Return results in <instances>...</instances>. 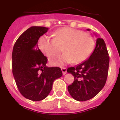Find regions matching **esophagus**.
Instances as JSON below:
<instances>
[{"mask_svg": "<svg viewBox=\"0 0 120 120\" xmlns=\"http://www.w3.org/2000/svg\"><path fill=\"white\" fill-rule=\"evenodd\" d=\"M61 69H62V71L63 72V75H65V74L66 73V68H61Z\"/></svg>", "mask_w": 120, "mask_h": 120, "instance_id": "1", "label": "esophagus"}]
</instances>
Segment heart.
Wrapping results in <instances>:
<instances>
[{
	"instance_id": "b5f03b06",
	"label": "heart",
	"mask_w": 120,
	"mask_h": 120,
	"mask_svg": "<svg viewBox=\"0 0 120 120\" xmlns=\"http://www.w3.org/2000/svg\"><path fill=\"white\" fill-rule=\"evenodd\" d=\"M54 38L41 36L38 40L40 50L47 56L52 57L62 51V55L50 58L54 66H63L73 62L79 63L89 57L94 48V40L85 32L70 27L59 29L54 34Z\"/></svg>"
}]
</instances>
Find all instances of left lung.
I'll return each instance as SVG.
<instances>
[{
	"label": "left lung",
	"mask_w": 120,
	"mask_h": 120,
	"mask_svg": "<svg viewBox=\"0 0 120 120\" xmlns=\"http://www.w3.org/2000/svg\"><path fill=\"white\" fill-rule=\"evenodd\" d=\"M109 66V56L105 43L103 39L98 38L94 51L88 60L67 69L74 78L73 83L68 86L72 98L76 101H85L98 94L106 82Z\"/></svg>",
	"instance_id": "left-lung-1"
}]
</instances>
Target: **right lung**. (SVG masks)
<instances>
[{"mask_svg":"<svg viewBox=\"0 0 120 120\" xmlns=\"http://www.w3.org/2000/svg\"><path fill=\"white\" fill-rule=\"evenodd\" d=\"M45 27L32 26L20 36L12 52L13 74L19 91L34 101L45 99L55 79L62 76L58 67H48V58L37 45L41 36L48 32Z\"/></svg>","mask_w":120,"mask_h":120,"instance_id":"add662e5","label":"right lung"}]
</instances>
